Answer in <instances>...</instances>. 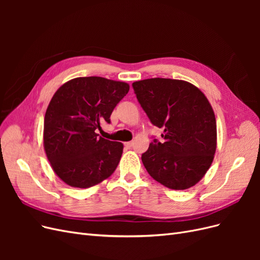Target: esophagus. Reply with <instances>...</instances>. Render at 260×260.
<instances>
[{
  "label": "esophagus",
  "mask_w": 260,
  "mask_h": 260,
  "mask_svg": "<svg viewBox=\"0 0 260 260\" xmlns=\"http://www.w3.org/2000/svg\"><path fill=\"white\" fill-rule=\"evenodd\" d=\"M124 146L127 147V148H131V147L133 146V142H127V143H124Z\"/></svg>",
  "instance_id": "esophagus-1"
}]
</instances>
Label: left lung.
I'll return each instance as SVG.
<instances>
[{"label":"left lung","mask_w":260,"mask_h":260,"mask_svg":"<svg viewBox=\"0 0 260 260\" xmlns=\"http://www.w3.org/2000/svg\"><path fill=\"white\" fill-rule=\"evenodd\" d=\"M151 122L164 129L142 162L154 180L172 190H186L205 176L217 147V123L207 98L192 83L151 78L132 83Z\"/></svg>","instance_id":"left-lung-1"}]
</instances>
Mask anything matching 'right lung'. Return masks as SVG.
Here are the masks:
<instances>
[{"label":"right lung","instance_id":"obj_1","mask_svg":"<svg viewBox=\"0 0 260 260\" xmlns=\"http://www.w3.org/2000/svg\"><path fill=\"white\" fill-rule=\"evenodd\" d=\"M128 83L79 77L55 92L44 117L43 145L57 177L86 188L112 176L120 161L121 142L99 137L114 108L129 92Z\"/></svg>","mask_w":260,"mask_h":260}]
</instances>
